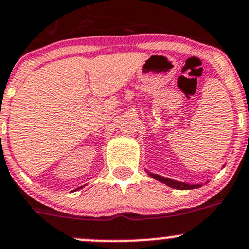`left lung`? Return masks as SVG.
I'll list each match as a JSON object with an SVG mask.
<instances>
[{
    "label": "left lung",
    "mask_w": 249,
    "mask_h": 249,
    "mask_svg": "<svg viewBox=\"0 0 249 249\" xmlns=\"http://www.w3.org/2000/svg\"><path fill=\"white\" fill-rule=\"evenodd\" d=\"M150 176H152L153 178H155V179H158V180H160V182H162V183H165V184H167V185H169V187L175 188V189L184 190V189H195V188L201 187V184H194V185H190V184H187V183L177 182V180L170 179V178L161 177V176L153 175V173H150Z\"/></svg>",
    "instance_id": "1"
}]
</instances>
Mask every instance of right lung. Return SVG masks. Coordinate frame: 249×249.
Returning <instances> with one entry per match:
<instances>
[{
	"label": "right lung",
	"instance_id": "obj_1",
	"mask_svg": "<svg viewBox=\"0 0 249 249\" xmlns=\"http://www.w3.org/2000/svg\"><path fill=\"white\" fill-rule=\"evenodd\" d=\"M80 188H82V187H80Z\"/></svg>",
	"mask_w": 249,
	"mask_h": 249
}]
</instances>
